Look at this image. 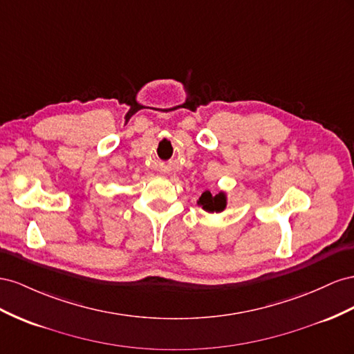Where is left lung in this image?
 I'll use <instances>...</instances> for the list:
<instances>
[{
	"label": "left lung",
	"instance_id": "8db88e82",
	"mask_svg": "<svg viewBox=\"0 0 354 354\" xmlns=\"http://www.w3.org/2000/svg\"><path fill=\"white\" fill-rule=\"evenodd\" d=\"M197 203L206 212H210V214H214V212L219 214V212H222L227 207V196L225 193H219L214 196L210 194V191H205V193L198 198Z\"/></svg>",
	"mask_w": 354,
	"mask_h": 354
}]
</instances>
